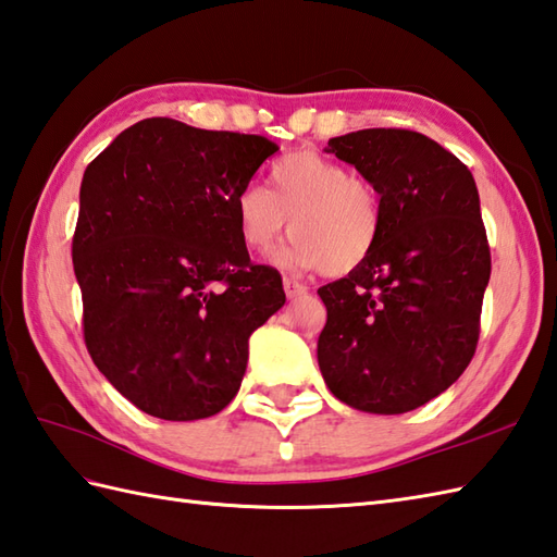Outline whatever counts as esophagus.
Masks as SVG:
<instances>
[{
    "label": "esophagus",
    "mask_w": 557,
    "mask_h": 557,
    "mask_svg": "<svg viewBox=\"0 0 557 557\" xmlns=\"http://www.w3.org/2000/svg\"><path fill=\"white\" fill-rule=\"evenodd\" d=\"M282 287H284V294H287V299H301V296L308 292L304 284H299L296 280H289V277H284Z\"/></svg>",
    "instance_id": "obj_1"
}]
</instances>
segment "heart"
Returning a JSON list of instances; mask_svg holds the SVG:
<instances>
[{"instance_id": "b5f03b06", "label": "heart", "mask_w": 557, "mask_h": 557, "mask_svg": "<svg viewBox=\"0 0 557 557\" xmlns=\"http://www.w3.org/2000/svg\"><path fill=\"white\" fill-rule=\"evenodd\" d=\"M273 261L287 270L348 275L363 265L382 237V199L368 180L318 151H292L270 168L268 191L247 185L235 197L244 249L265 253L289 227Z\"/></svg>"}]
</instances>
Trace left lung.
Wrapping results in <instances>:
<instances>
[{"instance_id":"8db88e82","label":"left lung","mask_w":557,"mask_h":557,"mask_svg":"<svg viewBox=\"0 0 557 557\" xmlns=\"http://www.w3.org/2000/svg\"><path fill=\"white\" fill-rule=\"evenodd\" d=\"M325 151L377 189L384 225L363 265L318 289V366L342 404L398 416L446 392L474 356L491 275L480 191L468 165L412 131L370 127Z\"/></svg>"}]
</instances>
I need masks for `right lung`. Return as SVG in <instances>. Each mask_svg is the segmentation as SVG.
I'll list each match as a JSON object with an SVG mask.
<instances>
[{"instance_id": "add662e5", "label": "right lung", "mask_w": 557, "mask_h": 557, "mask_svg": "<svg viewBox=\"0 0 557 557\" xmlns=\"http://www.w3.org/2000/svg\"><path fill=\"white\" fill-rule=\"evenodd\" d=\"M277 145L173 119L127 127L87 165L73 235L85 344L147 416L211 418L237 396L249 337L284 306L253 265L235 197Z\"/></svg>"}]
</instances>
